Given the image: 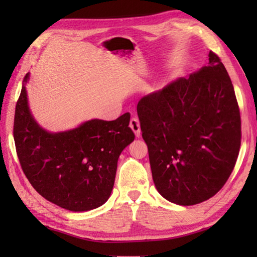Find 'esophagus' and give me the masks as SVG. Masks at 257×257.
Returning <instances> with one entry per match:
<instances>
[{
    "label": "esophagus",
    "mask_w": 257,
    "mask_h": 257,
    "mask_svg": "<svg viewBox=\"0 0 257 257\" xmlns=\"http://www.w3.org/2000/svg\"><path fill=\"white\" fill-rule=\"evenodd\" d=\"M130 127L133 130L135 133L136 137H141L142 132H141V124H139V121L137 118H132L130 121Z\"/></svg>",
    "instance_id": "obj_1"
}]
</instances>
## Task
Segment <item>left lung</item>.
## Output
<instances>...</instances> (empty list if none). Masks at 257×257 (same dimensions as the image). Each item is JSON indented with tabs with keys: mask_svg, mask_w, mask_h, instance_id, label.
Here are the masks:
<instances>
[{
	"mask_svg": "<svg viewBox=\"0 0 257 257\" xmlns=\"http://www.w3.org/2000/svg\"><path fill=\"white\" fill-rule=\"evenodd\" d=\"M153 182L168 201L192 206L219 192L235 167L241 121L234 87L220 58L137 104Z\"/></svg>",
	"mask_w": 257,
	"mask_h": 257,
	"instance_id": "obj_1",
	"label": "left lung"
}]
</instances>
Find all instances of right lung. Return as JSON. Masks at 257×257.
<instances>
[{
	"label": "right lung",
	"instance_id": "right-lung-1",
	"mask_svg": "<svg viewBox=\"0 0 257 257\" xmlns=\"http://www.w3.org/2000/svg\"><path fill=\"white\" fill-rule=\"evenodd\" d=\"M23 79L16 105L14 139L22 170L33 188L50 203L69 211L98 208L109 198L121 152L134 142L131 114L116 120L91 119L77 127L49 132L30 110Z\"/></svg>",
	"mask_w": 257,
	"mask_h": 257
}]
</instances>
